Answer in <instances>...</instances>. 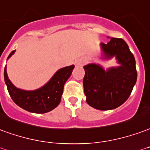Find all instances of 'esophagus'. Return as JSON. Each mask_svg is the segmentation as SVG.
<instances>
[{"label":"esophagus","instance_id":"esophagus-1","mask_svg":"<svg viewBox=\"0 0 150 150\" xmlns=\"http://www.w3.org/2000/svg\"><path fill=\"white\" fill-rule=\"evenodd\" d=\"M83 63H84V60H83V58H80V59H79V60H77V62H76V65H77V66H82Z\"/></svg>","mask_w":150,"mask_h":150}]
</instances>
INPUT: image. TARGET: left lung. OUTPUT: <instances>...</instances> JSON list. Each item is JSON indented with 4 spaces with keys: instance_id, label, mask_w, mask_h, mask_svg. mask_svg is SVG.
I'll list each match as a JSON object with an SVG mask.
<instances>
[{
    "instance_id": "1",
    "label": "left lung",
    "mask_w": 150,
    "mask_h": 150,
    "mask_svg": "<svg viewBox=\"0 0 150 150\" xmlns=\"http://www.w3.org/2000/svg\"><path fill=\"white\" fill-rule=\"evenodd\" d=\"M100 47L102 58L115 57L119 66L105 70L96 63L86 65L83 84L86 101L90 106L110 110L120 106L129 97L137 82L136 61L122 39L110 38L107 44L100 43Z\"/></svg>"
}]
</instances>
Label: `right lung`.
Masks as SVG:
<instances>
[{"instance_id":"1","label":"right lung","mask_w":150,"mask_h":150,"mask_svg":"<svg viewBox=\"0 0 150 150\" xmlns=\"http://www.w3.org/2000/svg\"><path fill=\"white\" fill-rule=\"evenodd\" d=\"M15 51L9 53L7 60ZM74 68V65L61 68L45 85L31 91L21 89L13 85L8 77L6 67L4 70V78L9 96L15 104L27 111L44 114L53 110L59 105L65 83L70 78Z\"/></svg>"}]
</instances>
